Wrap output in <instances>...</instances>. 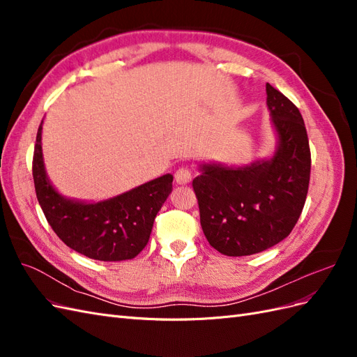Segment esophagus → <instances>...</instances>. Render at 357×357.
Here are the masks:
<instances>
[{"mask_svg":"<svg viewBox=\"0 0 357 357\" xmlns=\"http://www.w3.org/2000/svg\"><path fill=\"white\" fill-rule=\"evenodd\" d=\"M174 177H176L177 185H188V183H190L192 180V171L188 167H181L176 171Z\"/></svg>","mask_w":357,"mask_h":357,"instance_id":"34e87169","label":"esophagus"}]
</instances>
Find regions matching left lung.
<instances>
[{
  "instance_id": "obj_1",
  "label": "left lung",
  "mask_w": 357,
  "mask_h": 357,
  "mask_svg": "<svg viewBox=\"0 0 357 357\" xmlns=\"http://www.w3.org/2000/svg\"><path fill=\"white\" fill-rule=\"evenodd\" d=\"M274 152L243 165L202 162L193 180L205 238L226 256L261 253L283 241L304 208L311 169L299 110L266 83Z\"/></svg>"
}]
</instances>
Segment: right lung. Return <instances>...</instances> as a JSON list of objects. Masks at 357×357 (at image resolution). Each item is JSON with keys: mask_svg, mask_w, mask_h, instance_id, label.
<instances>
[{"mask_svg": "<svg viewBox=\"0 0 357 357\" xmlns=\"http://www.w3.org/2000/svg\"><path fill=\"white\" fill-rule=\"evenodd\" d=\"M37 132L32 176L49 225L70 248L95 261L134 259L147 245L158 211L172 190V174L160 176L101 201L68 198L50 181Z\"/></svg>", "mask_w": 357, "mask_h": 357, "instance_id": "1", "label": "right lung"}]
</instances>
